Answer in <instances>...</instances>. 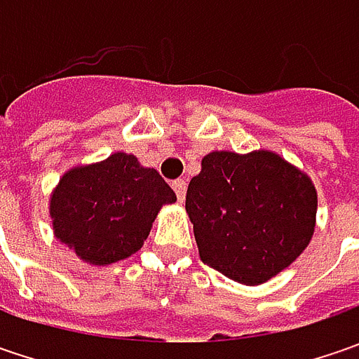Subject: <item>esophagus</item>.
<instances>
[{"instance_id":"esophagus-1","label":"esophagus","mask_w":359,"mask_h":359,"mask_svg":"<svg viewBox=\"0 0 359 359\" xmlns=\"http://www.w3.org/2000/svg\"><path fill=\"white\" fill-rule=\"evenodd\" d=\"M173 191H175V196H177V200L184 201V198H186V189H187V184L184 182V180H175L172 184Z\"/></svg>"}]
</instances>
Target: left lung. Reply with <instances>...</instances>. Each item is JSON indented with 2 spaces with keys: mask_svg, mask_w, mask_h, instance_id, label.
I'll return each mask as SVG.
<instances>
[{
  "mask_svg": "<svg viewBox=\"0 0 359 359\" xmlns=\"http://www.w3.org/2000/svg\"><path fill=\"white\" fill-rule=\"evenodd\" d=\"M186 212L201 262L233 282L259 285L308 248L318 191L308 173L276 151L222 149L201 159Z\"/></svg>",
  "mask_w": 359,
  "mask_h": 359,
  "instance_id": "1",
  "label": "left lung"
}]
</instances>
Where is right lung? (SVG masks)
<instances>
[{
	"label": "right lung",
	"mask_w": 359,
	"mask_h": 359,
	"mask_svg": "<svg viewBox=\"0 0 359 359\" xmlns=\"http://www.w3.org/2000/svg\"><path fill=\"white\" fill-rule=\"evenodd\" d=\"M173 201V189L154 168L116 151L60 177L49 196L53 238L81 262L109 266L144 245L159 210Z\"/></svg>",
	"instance_id": "1"
}]
</instances>
